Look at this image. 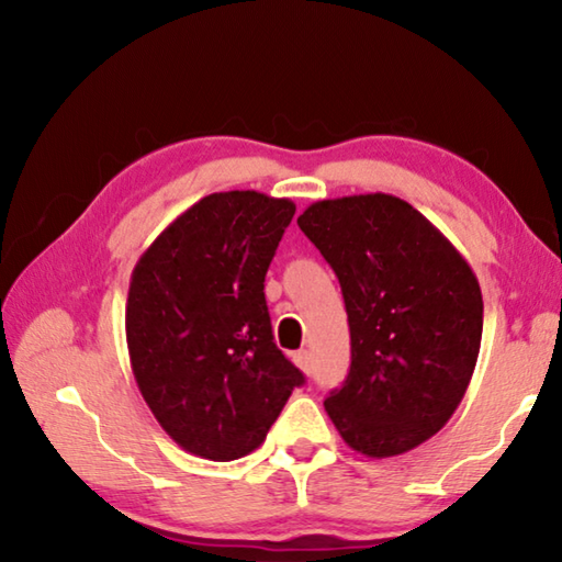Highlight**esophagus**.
<instances>
[{"mask_svg": "<svg viewBox=\"0 0 562 562\" xmlns=\"http://www.w3.org/2000/svg\"><path fill=\"white\" fill-rule=\"evenodd\" d=\"M292 361L294 364H297L304 374H310L312 372V357H310V351L307 349H300V351H294V357H292Z\"/></svg>", "mask_w": 562, "mask_h": 562, "instance_id": "1", "label": "esophagus"}]
</instances>
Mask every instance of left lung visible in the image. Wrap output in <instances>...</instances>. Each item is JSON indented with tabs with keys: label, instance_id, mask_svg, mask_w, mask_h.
I'll use <instances>...</instances> for the list:
<instances>
[{
	"label": "left lung",
	"instance_id": "left-lung-1",
	"mask_svg": "<svg viewBox=\"0 0 562 562\" xmlns=\"http://www.w3.org/2000/svg\"><path fill=\"white\" fill-rule=\"evenodd\" d=\"M339 278L351 367L325 408L349 449L389 459L441 431L471 384L479 280L439 227L396 195L312 203L297 217Z\"/></svg>",
	"mask_w": 562,
	"mask_h": 562
}]
</instances>
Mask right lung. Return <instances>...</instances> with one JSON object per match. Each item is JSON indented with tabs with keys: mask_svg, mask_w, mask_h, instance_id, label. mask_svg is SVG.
Instances as JSON below:
<instances>
[{
	"mask_svg": "<svg viewBox=\"0 0 562 562\" xmlns=\"http://www.w3.org/2000/svg\"><path fill=\"white\" fill-rule=\"evenodd\" d=\"M290 198L211 193L180 213L131 272V369L180 449L235 461L258 449L304 376L272 341L265 274Z\"/></svg>",
	"mask_w": 562,
	"mask_h": 562,
	"instance_id": "obj_1",
	"label": "right lung"
}]
</instances>
